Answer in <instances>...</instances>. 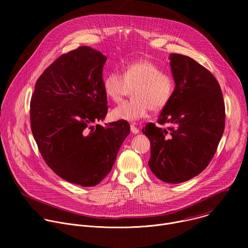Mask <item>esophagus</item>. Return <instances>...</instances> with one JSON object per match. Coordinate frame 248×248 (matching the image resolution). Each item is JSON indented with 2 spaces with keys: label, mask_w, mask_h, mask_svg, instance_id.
I'll list each match as a JSON object with an SVG mask.
<instances>
[{
  "label": "esophagus",
  "mask_w": 248,
  "mask_h": 248,
  "mask_svg": "<svg viewBox=\"0 0 248 248\" xmlns=\"http://www.w3.org/2000/svg\"><path fill=\"white\" fill-rule=\"evenodd\" d=\"M130 130H131V132H132L133 134H136V133H138V132H139L138 127H136L133 124H130Z\"/></svg>",
  "instance_id": "esophagus-1"
}]
</instances>
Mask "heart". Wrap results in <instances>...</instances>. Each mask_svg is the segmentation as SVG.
Instances as JSON below:
<instances>
[{
    "instance_id": "obj_1",
    "label": "heart",
    "mask_w": 248,
    "mask_h": 248,
    "mask_svg": "<svg viewBox=\"0 0 248 248\" xmlns=\"http://www.w3.org/2000/svg\"><path fill=\"white\" fill-rule=\"evenodd\" d=\"M127 85H134L133 98L112 110L114 120L135 122L145 118L150 110L158 112L169 104L175 90L173 77L149 60L130 62L124 66L123 75L113 70L103 78L106 97L116 103L122 101Z\"/></svg>"
}]
</instances>
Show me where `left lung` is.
Instances as JSON below:
<instances>
[{
  "label": "left lung",
  "mask_w": 248,
  "mask_h": 248,
  "mask_svg": "<svg viewBox=\"0 0 248 248\" xmlns=\"http://www.w3.org/2000/svg\"><path fill=\"white\" fill-rule=\"evenodd\" d=\"M175 90L157 123L142 132L149 138L151 171L168 184L186 182L213 159L225 129L221 87L209 70L190 57L170 56Z\"/></svg>",
  "instance_id": "1"
}]
</instances>
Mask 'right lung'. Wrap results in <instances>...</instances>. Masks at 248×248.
<instances>
[{
  "instance_id": "1",
  "label": "right lung",
  "mask_w": 248,
  "mask_h": 248,
  "mask_svg": "<svg viewBox=\"0 0 248 248\" xmlns=\"http://www.w3.org/2000/svg\"><path fill=\"white\" fill-rule=\"evenodd\" d=\"M100 52L81 46L60 56L39 77L30 101V125L48 165L66 182L98 185L130 131L125 121L92 124L107 115Z\"/></svg>"
}]
</instances>
